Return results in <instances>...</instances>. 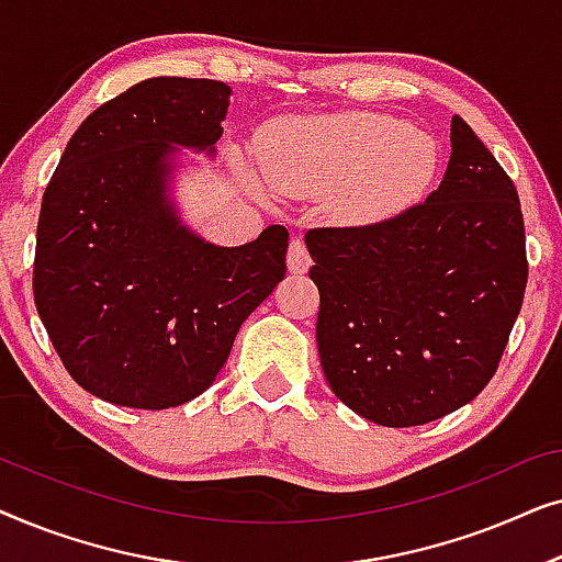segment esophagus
<instances>
[{"label": "esophagus", "instance_id": "obj_1", "mask_svg": "<svg viewBox=\"0 0 562 562\" xmlns=\"http://www.w3.org/2000/svg\"><path fill=\"white\" fill-rule=\"evenodd\" d=\"M286 266L291 273H304L306 268L312 266V258H310V250H306V245L302 240H294L289 245V252H286Z\"/></svg>", "mask_w": 562, "mask_h": 562}]
</instances>
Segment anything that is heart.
<instances>
[{"instance_id": "1", "label": "heart", "mask_w": 562, "mask_h": 562, "mask_svg": "<svg viewBox=\"0 0 562 562\" xmlns=\"http://www.w3.org/2000/svg\"><path fill=\"white\" fill-rule=\"evenodd\" d=\"M432 135L375 112H342L276 122L260 140V173L286 196L340 191V210L375 220L412 204L435 179Z\"/></svg>"}]
</instances>
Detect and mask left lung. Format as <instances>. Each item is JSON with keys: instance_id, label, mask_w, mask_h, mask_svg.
Masks as SVG:
<instances>
[{"instance_id": "1", "label": "left lung", "mask_w": 562, "mask_h": 562, "mask_svg": "<svg viewBox=\"0 0 562 562\" xmlns=\"http://www.w3.org/2000/svg\"><path fill=\"white\" fill-rule=\"evenodd\" d=\"M450 145L425 204L304 237L322 371L345 406L383 427L427 425L473 402L525 299L517 189L458 114Z\"/></svg>"}]
</instances>
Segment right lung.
I'll return each mask as SVG.
<instances>
[{"label":"right lung","mask_w":562,"mask_h":562,"mask_svg":"<svg viewBox=\"0 0 562 562\" xmlns=\"http://www.w3.org/2000/svg\"><path fill=\"white\" fill-rule=\"evenodd\" d=\"M229 94L212 79L135 83L81 122L43 194L37 314L71 379L110 404L196 398L286 276V227L225 248L176 206L183 150L217 156Z\"/></svg>","instance_id":"right-lung-1"}]
</instances>
